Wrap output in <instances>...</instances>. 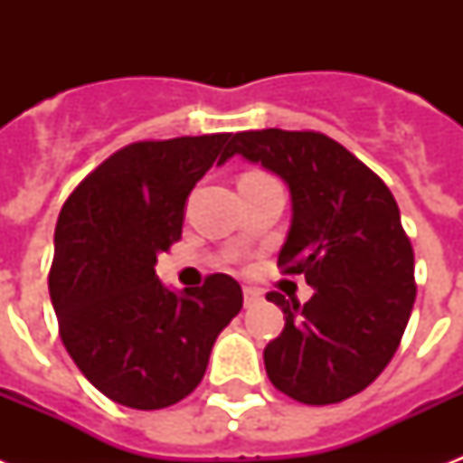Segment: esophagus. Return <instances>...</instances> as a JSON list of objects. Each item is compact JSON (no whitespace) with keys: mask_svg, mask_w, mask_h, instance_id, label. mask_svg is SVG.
I'll use <instances>...</instances> for the list:
<instances>
[{"mask_svg":"<svg viewBox=\"0 0 463 463\" xmlns=\"http://www.w3.org/2000/svg\"><path fill=\"white\" fill-rule=\"evenodd\" d=\"M242 298H245V307H254L261 300V293L257 288H242Z\"/></svg>","mask_w":463,"mask_h":463,"instance_id":"1","label":"esophagus"}]
</instances>
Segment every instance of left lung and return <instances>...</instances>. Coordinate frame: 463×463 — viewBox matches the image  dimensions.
Here are the masks:
<instances>
[{"label":"left lung","instance_id":"obj_1","mask_svg":"<svg viewBox=\"0 0 463 463\" xmlns=\"http://www.w3.org/2000/svg\"><path fill=\"white\" fill-rule=\"evenodd\" d=\"M225 156L260 163L288 184L293 218L279 267L315 288L305 305L267 296L286 319L264 348L269 380L309 406L358 394L389 365L416 300L413 250L394 196L319 132H240Z\"/></svg>","mask_w":463,"mask_h":463}]
</instances>
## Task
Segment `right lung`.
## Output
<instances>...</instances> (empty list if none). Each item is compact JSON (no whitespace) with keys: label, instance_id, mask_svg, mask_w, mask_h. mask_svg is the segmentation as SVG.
<instances>
[{"label":"right lung","instance_id":"obj_1","mask_svg":"<svg viewBox=\"0 0 463 463\" xmlns=\"http://www.w3.org/2000/svg\"><path fill=\"white\" fill-rule=\"evenodd\" d=\"M231 137L129 144L61 206L50 298L64 348L115 403L156 411L192 394L218 334L242 307L231 276L180 293L156 276L158 254L182 235L189 192L216 160H228Z\"/></svg>","mask_w":463,"mask_h":463}]
</instances>
